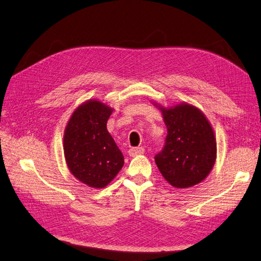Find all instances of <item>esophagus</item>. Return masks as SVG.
I'll return each mask as SVG.
<instances>
[{
    "label": "esophagus",
    "instance_id": "esophagus-1",
    "mask_svg": "<svg viewBox=\"0 0 261 261\" xmlns=\"http://www.w3.org/2000/svg\"><path fill=\"white\" fill-rule=\"evenodd\" d=\"M145 152V149L143 147H133L128 150V154L130 157L139 156V154H143Z\"/></svg>",
    "mask_w": 261,
    "mask_h": 261
}]
</instances>
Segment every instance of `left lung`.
<instances>
[{
	"label": "left lung",
	"mask_w": 261,
	"mask_h": 261,
	"mask_svg": "<svg viewBox=\"0 0 261 261\" xmlns=\"http://www.w3.org/2000/svg\"><path fill=\"white\" fill-rule=\"evenodd\" d=\"M166 143L154 161L163 177L173 188H191L210 174L216 160V138L203 112L189 103L164 108Z\"/></svg>",
	"instance_id": "left-lung-1"
}]
</instances>
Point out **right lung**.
I'll use <instances>...</instances> for the list:
<instances>
[{
  "label": "right lung",
  "instance_id": "obj_1",
  "mask_svg": "<svg viewBox=\"0 0 261 261\" xmlns=\"http://www.w3.org/2000/svg\"><path fill=\"white\" fill-rule=\"evenodd\" d=\"M112 112L97 100L84 102L74 110L63 134L69 170L90 188H105L124 166L123 153L107 128Z\"/></svg>",
  "mask_w": 261,
  "mask_h": 261
}]
</instances>
